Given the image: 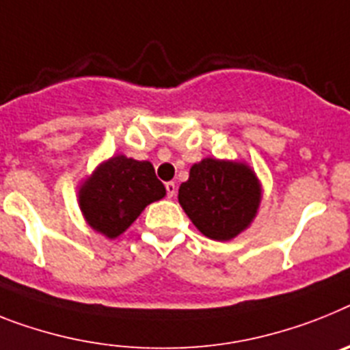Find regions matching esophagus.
Returning <instances> with one entry per match:
<instances>
[{
	"label": "esophagus",
	"mask_w": 350,
	"mask_h": 350,
	"mask_svg": "<svg viewBox=\"0 0 350 350\" xmlns=\"http://www.w3.org/2000/svg\"><path fill=\"white\" fill-rule=\"evenodd\" d=\"M165 190H167V198H174L178 187H176L174 181H169V183H165Z\"/></svg>",
	"instance_id": "esophagus-1"
}]
</instances>
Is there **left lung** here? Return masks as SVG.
<instances>
[{
	"label": "left lung",
	"mask_w": 350,
	"mask_h": 350,
	"mask_svg": "<svg viewBox=\"0 0 350 350\" xmlns=\"http://www.w3.org/2000/svg\"><path fill=\"white\" fill-rule=\"evenodd\" d=\"M261 190L256 176L243 163L204 158L192 165L181 183V208L196 228L211 240L234 239L254 219Z\"/></svg>",
	"instance_id": "8db88e82"
}]
</instances>
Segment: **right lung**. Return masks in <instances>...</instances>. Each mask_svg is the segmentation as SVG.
<instances>
[{"label":"right lung","mask_w":350,"mask_h":350,"mask_svg":"<svg viewBox=\"0 0 350 350\" xmlns=\"http://www.w3.org/2000/svg\"><path fill=\"white\" fill-rule=\"evenodd\" d=\"M165 196V187L149 161L122 154L101 163L80 190L85 219L99 233L116 239L124 233L142 210Z\"/></svg>","instance_id":"obj_1"}]
</instances>
